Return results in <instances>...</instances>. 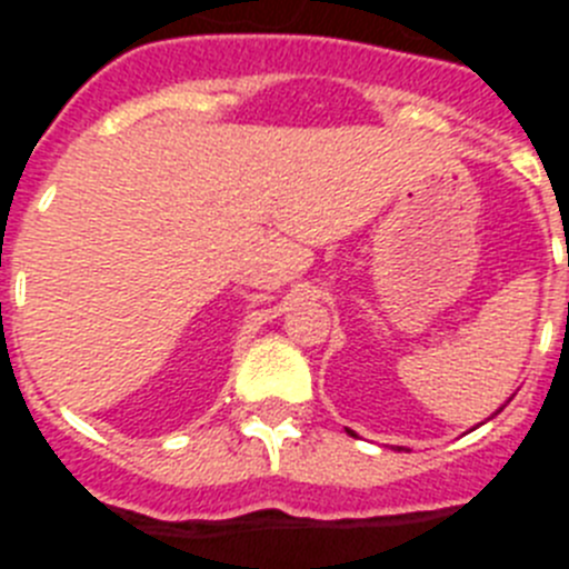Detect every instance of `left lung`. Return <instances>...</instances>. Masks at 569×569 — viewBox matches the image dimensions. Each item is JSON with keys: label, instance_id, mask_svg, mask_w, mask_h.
I'll list each match as a JSON object with an SVG mask.
<instances>
[{"label": "left lung", "instance_id": "obj_1", "mask_svg": "<svg viewBox=\"0 0 569 569\" xmlns=\"http://www.w3.org/2000/svg\"><path fill=\"white\" fill-rule=\"evenodd\" d=\"M499 410H501V407H499ZM499 410H496V413H499ZM496 413H492V416H496Z\"/></svg>", "mask_w": 569, "mask_h": 569}]
</instances>
